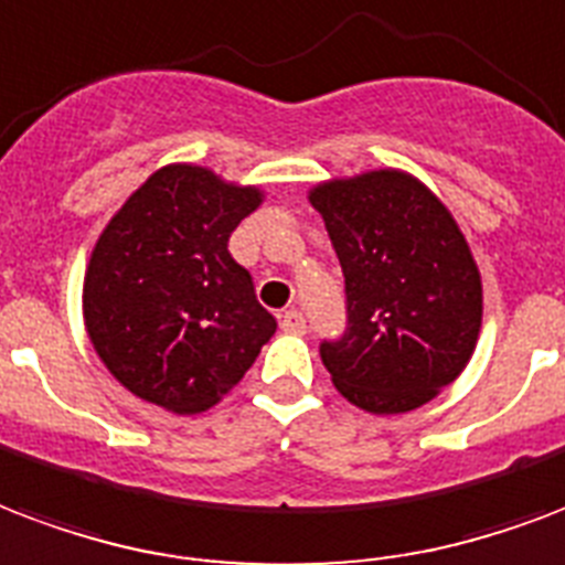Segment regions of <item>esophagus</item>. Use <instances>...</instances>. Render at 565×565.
Segmentation results:
<instances>
[{"label":"esophagus","instance_id":"1","mask_svg":"<svg viewBox=\"0 0 565 565\" xmlns=\"http://www.w3.org/2000/svg\"><path fill=\"white\" fill-rule=\"evenodd\" d=\"M281 329L287 331V334H305V331H308L305 313L296 311V308H290V311H284L281 313Z\"/></svg>","mask_w":565,"mask_h":565}]
</instances>
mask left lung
Instances as JSON below:
<instances>
[{
  "mask_svg": "<svg viewBox=\"0 0 565 565\" xmlns=\"http://www.w3.org/2000/svg\"><path fill=\"white\" fill-rule=\"evenodd\" d=\"M308 201L347 278V334L320 347L334 387L370 415L436 399L483 326V281L454 213L399 168L326 180Z\"/></svg>",
  "mask_w": 565,
  "mask_h": 565,
  "instance_id": "obj_1",
  "label": "left lung"
}]
</instances>
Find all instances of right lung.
I'll return each instance as SVG.
<instances>
[{
    "mask_svg": "<svg viewBox=\"0 0 565 565\" xmlns=\"http://www.w3.org/2000/svg\"><path fill=\"white\" fill-rule=\"evenodd\" d=\"M260 186L174 162L124 201L82 284L85 331L111 376L174 415L215 406L245 376L278 322L254 296L227 239Z\"/></svg>",
    "mask_w": 565,
    "mask_h": 565,
    "instance_id": "right-lung-1",
    "label": "right lung"
}]
</instances>
